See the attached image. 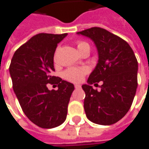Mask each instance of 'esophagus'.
<instances>
[{
  "label": "esophagus",
  "instance_id": "1",
  "mask_svg": "<svg viewBox=\"0 0 149 149\" xmlns=\"http://www.w3.org/2000/svg\"><path fill=\"white\" fill-rule=\"evenodd\" d=\"M74 86L76 89H80V88H81V86H80V85H75Z\"/></svg>",
  "mask_w": 149,
  "mask_h": 149
}]
</instances>
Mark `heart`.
<instances>
[{
    "mask_svg": "<svg viewBox=\"0 0 149 149\" xmlns=\"http://www.w3.org/2000/svg\"><path fill=\"white\" fill-rule=\"evenodd\" d=\"M85 46H89V44L83 41L77 42V49L78 50L84 48ZM57 60V53L54 55V61ZM89 69L86 67H81V68H70L65 70L63 72V77L65 80L71 81V82H80L85 75L88 72Z\"/></svg>",
    "mask_w": 149,
    "mask_h": 149,
    "instance_id": "heart-1",
    "label": "heart"
}]
</instances>
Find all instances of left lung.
I'll list each match as a JSON object with an SVG mask.
<instances>
[{"instance_id":"8db88e82","label":"left lung","mask_w":149,"mask_h":149,"mask_svg":"<svg viewBox=\"0 0 149 149\" xmlns=\"http://www.w3.org/2000/svg\"><path fill=\"white\" fill-rule=\"evenodd\" d=\"M95 43L99 60L87 82L85 91L84 110L91 122L110 125L121 120L130 109L138 86V61L125 40L105 29L92 27L77 32ZM103 81L101 91L91 84Z\"/></svg>"}]
</instances>
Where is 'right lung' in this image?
<instances>
[{
  "instance_id": "add662e5",
  "label": "right lung",
  "mask_w": 149,
  "mask_h": 149,
  "mask_svg": "<svg viewBox=\"0 0 149 149\" xmlns=\"http://www.w3.org/2000/svg\"><path fill=\"white\" fill-rule=\"evenodd\" d=\"M68 33H38L13 55L10 74L13 90L24 115L34 125L52 129L66 120L73 84L53 76L54 56L58 44ZM48 84L58 85L49 91Z\"/></svg>"
}]
</instances>
